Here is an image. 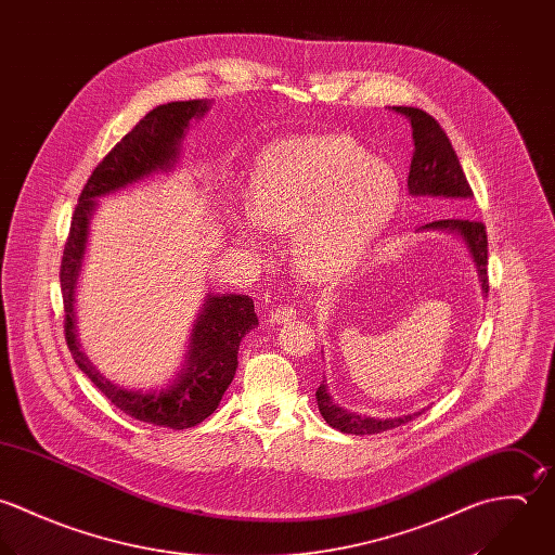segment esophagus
Masks as SVG:
<instances>
[{"instance_id":"obj_1","label":"esophagus","mask_w":555,"mask_h":555,"mask_svg":"<svg viewBox=\"0 0 555 555\" xmlns=\"http://www.w3.org/2000/svg\"><path fill=\"white\" fill-rule=\"evenodd\" d=\"M296 318V311L292 307H279L270 313V322L272 324H283V322H289Z\"/></svg>"}]
</instances>
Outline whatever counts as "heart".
Listing matches in <instances>:
<instances>
[{
	"instance_id": "1",
	"label": "heart",
	"mask_w": 555,
	"mask_h": 555,
	"mask_svg": "<svg viewBox=\"0 0 555 555\" xmlns=\"http://www.w3.org/2000/svg\"><path fill=\"white\" fill-rule=\"evenodd\" d=\"M397 173L343 134L270 143L250 173L248 210L233 212L237 242L263 253V235H287L294 270L328 283L353 270L399 208Z\"/></svg>"
}]
</instances>
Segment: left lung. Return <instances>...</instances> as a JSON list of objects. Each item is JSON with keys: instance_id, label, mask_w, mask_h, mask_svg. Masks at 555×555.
Listing matches in <instances>:
<instances>
[{"instance_id": "1", "label": "left lung", "mask_w": 555, "mask_h": 555, "mask_svg": "<svg viewBox=\"0 0 555 555\" xmlns=\"http://www.w3.org/2000/svg\"><path fill=\"white\" fill-rule=\"evenodd\" d=\"M395 112L403 113L412 124V137H414V154L408 176V191L412 197H440V199H472L474 193L465 180V173L461 169V163L442 130L436 117L416 107H395ZM418 231H443L456 235L474 261L478 283L482 298L489 294V281H487V231L482 222L467 221V219H443L423 224ZM318 408L324 421L343 434L351 436H373L382 434L395 427H401L416 416H421L425 410L405 414V416H392V418H375V416H360L356 412H347L338 403H334L326 379L320 384L318 392Z\"/></svg>"}]
</instances>
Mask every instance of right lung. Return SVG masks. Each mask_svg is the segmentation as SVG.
<instances>
[{
  "label": "right lung",
  "instance_id": "obj_1",
  "mask_svg": "<svg viewBox=\"0 0 555 555\" xmlns=\"http://www.w3.org/2000/svg\"><path fill=\"white\" fill-rule=\"evenodd\" d=\"M210 107V101L158 105L113 147L94 169L79 197L60 272L66 313L64 333L77 366L126 416L169 429L195 427L219 408L237 369L240 340L259 324L253 300L244 294H208L193 322L180 371L163 388L141 390L115 384L83 353L77 338L75 294L86 259L90 224L101 206L99 199L158 173L173 171L191 121L202 119Z\"/></svg>",
  "mask_w": 555,
  "mask_h": 555
}]
</instances>
